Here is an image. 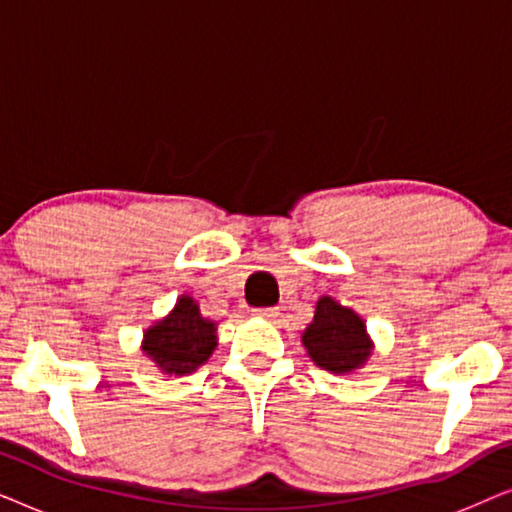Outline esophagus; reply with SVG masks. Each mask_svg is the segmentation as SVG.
<instances>
[{"mask_svg": "<svg viewBox=\"0 0 512 512\" xmlns=\"http://www.w3.org/2000/svg\"><path fill=\"white\" fill-rule=\"evenodd\" d=\"M256 317H261L265 321H277L279 319V310L277 307H261V310H254Z\"/></svg>", "mask_w": 512, "mask_h": 512, "instance_id": "esophagus-1", "label": "esophagus"}]
</instances>
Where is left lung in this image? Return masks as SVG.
Wrapping results in <instances>:
<instances>
[{"label": "left lung", "mask_w": 512, "mask_h": 512, "mask_svg": "<svg viewBox=\"0 0 512 512\" xmlns=\"http://www.w3.org/2000/svg\"><path fill=\"white\" fill-rule=\"evenodd\" d=\"M314 366L333 375H354L373 356V338L366 321L352 307L331 296H321L314 307V319L300 335Z\"/></svg>", "instance_id": "8db88e82"}]
</instances>
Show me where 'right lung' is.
Wrapping results in <instances>:
<instances>
[{
    "label": "right lung",
    "mask_w": 512,
    "mask_h": 512,
    "mask_svg": "<svg viewBox=\"0 0 512 512\" xmlns=\"http://www.w3.org/2000/svg\"><path fill=\"white\" fill-rule=\"evenodd\" d=\"M216 326L214 319L200 312L195 298L184 293L163 319L146 328L142 352L167 377L191 375L209 361L219 345Z\"/></svg>",
    "instance_id": "obj_1"
}]
</instances>
